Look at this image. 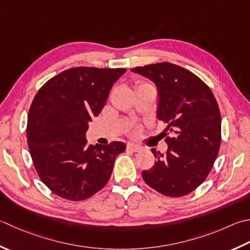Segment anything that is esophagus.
Returning a JSON list of instances; mask_svg holds the SVG:
<instances>
[{"label": "esophagus", "mask_w": 250, "mask_h": 250, "mask_svg": "<svg viewBox=\"0 0 250 250\" xmlns=\"http://www.w3.org/2000/svg\"><path fill=\"white\" fill-rule=\"evenodd\" d=\"M126 149L131 150V151H139L141 149V147H140V146H138V145H135V144L128 143V145H126Z\"/></svg>", "instance_id": "obj_1"}]
</instances>
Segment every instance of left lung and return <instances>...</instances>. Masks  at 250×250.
<instances>
[{"label":"left lung","mask_w":250,"mask_h":250,"mask_svg":"<svg viewBox=\"0 0 250 250\" xmlns=\"http://www.w3.org/2000/svg\"><path fill=\"white\" fill-rule=\"evenodd\" d=\"M158 90L157 118L167 125L166 154L142 172L146 184L170 197L196 189L212 169L221 144V116L211 90L193 72L171 62L135 67Z\"/></svg>","instance_id":"left-lung-1"}]
</instances>
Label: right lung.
<instances>
[{
    "instance_id": "right-lung-1",
    "label": "right lung",
    "mask_w": 250,
    "mask_h": 250,
    "mask_svg": "<svg viewBox=\"0 0 250 250\" xmlns=\"http://www.w3.org/2000/svg\"><path fill=\"white\" fill-rule=\"evenodd\" d=\"M125 71L70 68L48 80L34 96L28 115V147L39 177L57 196L83 200L108 182L125 144L87 145L85 133Z\"/></svg>"
}]
</instances>
